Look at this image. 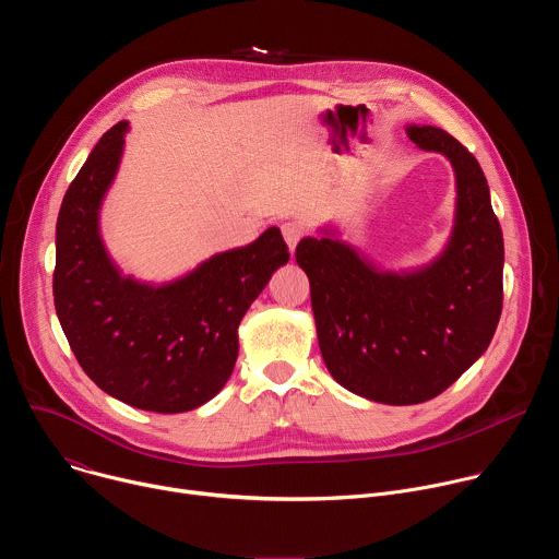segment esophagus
I'll return each mask as SVG.
<instances>
[{"label": "esophagus", "mask_w": 559, "mask_h": 559, "mask_svg": "<svg viewBox=\"0 0 559 559\" xmlns=\"http://www.w3.org/2000/svg\"><path fill=\"white\" fill-rule=\"evenodd\" d=\"M281 229H283V238H285L289 252H294V248L298 246V241L302 238V227L298 223H283Z\"/></svg>", "instance_id": "esophagus-1"}]
</instances>
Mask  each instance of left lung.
<instances>
[{
    "instance_id": "left-lung-1",
    "label": "left lung",
    "mask_w": 559,
    "mask_h": 559,
    "mask_svg": "<svg viewBox=\"0 0 559 559\" xmlns=\"http://www.w3.org/2000/svg\"><path fill=\"white\" fill-rule=\"evenodd\" d=\"M407 134L455 173L444 252L412 272H384L334 229L296 248L330 373L384 405H418L451 386L487 352L502 313L504 241L480 164L442 128L407 126Z\"/></svg>"
}]
</instances>
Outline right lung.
I'll use <instances>...</instances> for the list:
<instances>
[{
    "mask_svg": "<svg viewBox=\"0 0 559 559\" xmlns=\"http://www.w3.org/2000/svg\"><path fill=\"white\" fill-rule=\"evenodd\" d=\"M128 121L112 126L70 183L57 216L52 296L88 378L117 401L156 414L205 405L231 376L238 323L289 261L278 227L164 283L123 276L106 252L99 210L115 181Z\"/></svg>",
    "mask_w": 559,
    "mask_h": 559,
    "instance_id": "right-lung-1",
    "label": "right lung"
}]
</instances>
